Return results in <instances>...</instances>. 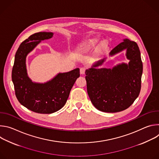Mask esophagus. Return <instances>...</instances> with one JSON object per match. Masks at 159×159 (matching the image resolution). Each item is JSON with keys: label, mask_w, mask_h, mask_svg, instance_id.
I'll return each instance as SVG.
<instances>
[{"label": "esophagus", "mask_w": 159, "mask_h": 159, "mask_svg": "<svg viewBox=\"0 0 159 159\" xmlns=\"http://www.w3.org/2000/svg\"><path fill=\"white\" fill-rule=\"evenodd\" d=\"M85 70H86V69L85 67H82V68H80V74H85Z\"/></svg>", "instance_id": "obj_1"}]
</instances>
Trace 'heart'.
<instances>
[{
    "label": "heart",
    "mask_w": 159,
    "mask_h": 159,
    "mask_svg": "<svg viewBox=\"0 0 159 159\" xmlns=\"http://www.w3.org/2000/svg\"><path fill=\"white\" fill-rule=\"evenodd\" d=\"M98 43V40L96 39H91L89 40V41H87L86 43V44H85V47H84V51L85 50H87L89 49H90L91 47H94L95 45L97 44Z\"/></svg>",
    "instance_id": "obj_1"
}]
</instances>
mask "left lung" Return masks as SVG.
<instances>
[{"instance_id": "1", "label": "left lung", "mask_w": 159, "mask_h": 159, "mask_svg": "<svg viewBox=\"0 0 159 159\" xmlns=\"http://www.w3.org/2000/svg\"><path fill=\"white\" fill-rule=\"evenodd\" d=\"M126 50L128 65L123 63L112 69H95L104 59L85 71L87 90L94 107L106 112H117L128 108L139 96L143 63L137 43L125 39L110 54Z\"/></svg>"}]
</instances>
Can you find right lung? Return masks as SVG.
Returning <instances> with one entry per match:
<instances>
[{
    "instance_id": "add662e5",
    "label": "right lung",
    "mask_w": 159,
    "mask_h": 159,
    "mask_svg": "<svg viewBox=\"0 0 159 159\" xmlns=\"http://www.w3.org/2000/svg\"><path fill=\"white\" fill-rule=\"evenodd\" d=\"M52 33L39 32L31 35L20 44L14 59L12 80L19 102L27 109L40 114H51L65 104L76 79L79 69L58 74L45 84H36L28 78L26 69L27 55L41 41L51 38Z\"/></svg>"
}]
</instances>
